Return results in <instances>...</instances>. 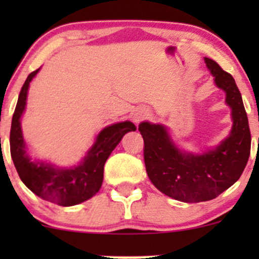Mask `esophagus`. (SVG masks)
<instances>
[{"instance_id": "esophagus-1", "label": "esophagus", "mask_w": 259, "mask_h": 259, "mask_svg": "<svg viewBox=\"0 0 259 259\" xmlns=\"http://www.w3.org/2000/svg\"><path fill=\"white\" fill-rule=\"evenodd\" d=\"M148 116H149L148 110H145V109H139V110L135 111L134 115H133V120H134V122L139 124L140 121H143V120L146 119Z\"/></svg>"}]
</instances>
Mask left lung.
Instances as JSON below:
<instances>
[{
  "instance_id": "8db88e82",
  "label": "left lung",
  "mask_w": 259,
  "mask_h": 259,
  "mask_svg": "<svg viewBox=\"0 0 259 259\" xmlns=\"http://www.w3.org/2000/svg\"><path fill=\"white\" fill-rule=\"evenodd\" d=\"M204 60L232 109L233 126L227 139L213 150L194 155L177 148L163 125L139 124L149 179L161 193L185 203L207 202L232 187L241 178L250 154L248 117L236 81L214 60Z\"/></svg>"
}]
</instances>
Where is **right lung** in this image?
<instances>
[{"label": "right lung", "mask_w": 259, "mask_h": 259, "mask_svg": "<svg viewBox=\"0 0 259 259\" xmlns=\"http://www.w3.org/2000/svg\"><path fill=\"white\" fill-rule=\"evenodd\" d=\"M38 70L28 75L18 95L10 133L11 158L21 180L31 192L55 204L70 207L90 199L99 192L104 179V165L109 155L121 138L137 127L130 121L106 126L98 135L83 160L74 168H56L44 161H32L26 153L20 119L25 110L28 86Z\"/></svg>", "instance_id": "add662e5"}]
</instances>
